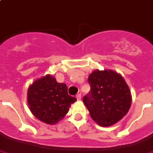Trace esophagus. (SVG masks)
<instances>
[{
	"label": "esophagus",
	"instance_id": "obj_1",
	"mask_svg": "<svg viewBox=\"0 0 153 153\" xmlns=\"http://www.w3.org/2000/svg\"><path fill=\"white\" fill-rule=\"evenodd\" d=\"M81 98H82V96H81V94H77L76 95V99L78 100H80Z\"/></svg>",
	"mask_w": 153,
	"mask_h": 153
}]
</instances>
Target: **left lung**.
Listing matches in <instances>:
<instances>
[{
    "label": "left lung",
    "mask_w": 153,
    "mask_h": 153,
    "mask_svg": "<svg viewBox=\"0 0 153 153\" xmlns=\"http://www.w3.org/2000/svg\"><path fill=\"white\" fill-rule=\"evenodd\" d=\"M90 91L83 102L92 120L102 127L111 126L128 112L131 96L120 74L111 70H96L89 74Z\"/></svg>",
    "instance_id": "obj_1"
}]
</instances>
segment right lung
<instances>
[{
	"label": "right lung",
	"mask_w": 153,
	"mask_h": 153,
	"mask_svg": "<svg viewBox=\"0 0 153 153\" xmlns=\"http://www.w3.org/2000/svg\"><path fill=\"white\" fill-rule=\"evenodd\" d=\"M76 100L68 95L65 83H58L50 74L36 80L28 89L31 112L46 124H54L61 120Z\"/></svg>",
	"instance_id": "right-lung-1"
}]
</instances>
